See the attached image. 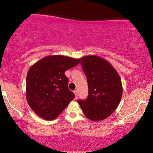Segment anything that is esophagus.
Wrapping results in <instances>:
<instances>
[{
    "mask_svg": "<svg viewBox=\"0 0 153 153\" xmlns=\"http://www.w3.org/2000/svg\"><path fill=\"white\" fill-rule=\"evenodd\" d=\"M74 92L75 95H76V98H77V97H78V91H77V90H75L74 91Z\"/></svg>",
    "mask_w": 153,
    "mask_h": 153,
    "instance_id": "34e87169",
    "label": "esophagus"
}]
</instances>
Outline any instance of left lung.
<instances>
[{"label":"left lung","instance_id":"left-lung-1","mask_svg":"<svg viewBox=\"0 0 153 153\" xmlns=\"http://www.w3.org/2000/svg\"><path fill=\"white\" fill-rule=\"evenodd\" d=\"M81 66L87 77L88 95L77 102L84 114L92 121L107 118L117 108L123 88L118 73L108 61L90 55L81 58Z\"/></svg>","mask_w":153,"mask_h":153}]
</instances>
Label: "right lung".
<instances>
[{
    "label": "right lung",
    "instance_id": "1",
    "mask_svg": "<svg viewBox=\"0 0 153 153\" xmlns=\"http://www.w3.org/2000/svg\"><path fill=\"white\" fill-rule=\"evenodd\" d=\"M79 59L48 56L30 67L26 79V98L31 108L46 120L56 118L75 98L68 88L67 69L79 63Z\"/></svg>",
    "mask_w": 153,
    "mask_h": 153
}]
</instances>
